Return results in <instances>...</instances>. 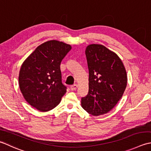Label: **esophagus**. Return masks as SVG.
Returning a JSON list of instances; mask_svg holds the SVG:
<instances>
[{
    "instance_id": "esophagus-1",
    "label": "esophagus",
    "mask_w": 151,
    "mask_h": 151,
    "mask_svg": "<svg viewBox=\"0 0 151 151\" xmlns=\"http://www.w3.org/2000/svg\"><path fill=\"white\" fill-rule=\"evenodd\" d=\"M77 87H78L77 85H76V84H74V85L70 86V89L71 90H76V88H77Z\"/></svg>"
}]
</instances>
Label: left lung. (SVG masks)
<instances>
[{"mask_svg":"<svg viewBox=\"0 0 151 151\" xmlns=\"http://www.w3.org/2000/svg\"><path fill=\"white\" fill-rule=\"evenodd\" d=\"M89 70V90L81 99L84 110L93 116L107 113L122 97L127 85L123 63L114 52L101 44L86 49Z\"/></svg>","mask_w":151,"mask_h":151,"instance_id":"8db88e82","label":"left lung"}]
</instances>
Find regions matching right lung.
Here are the masks:
<instances>
[{
  "instance_id": "right-lung-1",
  "label": "right lung",
  "mask_w": 151,
  "mask_h": 151,
  "mask_svg": "<svg viewBox=\"0 0 151 151\" xmlns=\"http://www.w3.org/2000/svg\"><path fill=\"white\" fill-rule=\"evenodd\" d=\"M71 50L69 44L50 40L38 46L21 67L19 85L25 99L37 110H52L67 91L60 64Z\"/></svg>"
}]
</instances>
